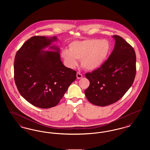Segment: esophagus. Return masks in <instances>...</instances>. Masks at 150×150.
<instances>
[{
	"mask_svg": "<svg viewBox=\"0 0 150 150\" xmlns=\"http://www.w3.org/2000/svg\"><path fill=\"white\" fill-rule=\"evenodd\" d=\"M76 77H77V79H80L83 78V75H82L81 74H80V72H77V74H76Z\"/></svg>",
	"mask_w": 150,
	"mask_h": 150,
	"instance_id": "esophagus-1",
	"label": "esophagus"
}]
</instances>
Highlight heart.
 <instances>
[{
    "instance_id": "heart-1",
    "label": "heart",
    "mask_w": 150,
    "mask_h": 150,
    "mask_svg": "<svg viewBox=\"0 0 150 150\" xmlns=\"http://www.w3.org/2000/svg\"><path fill=\"white\" fill-rule=\"evenodd\" d=\"M110 50L111 44L107 40L90 39L72 42L69 45V50H62L61 56L70 67L77 65L76 59H81L84 69L93 71L104 63Z\"/></svg>"
}]
</instances>
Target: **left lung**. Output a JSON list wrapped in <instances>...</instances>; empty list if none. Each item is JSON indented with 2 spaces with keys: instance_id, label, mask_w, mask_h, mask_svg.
Returning a JSON list of instances; mask_svg holds the SVG:
<instances>
[{
  "instance_id": "left-lung-1",
  "label": "left lung",
  "mask_w": 150,
  "mask_h": 150,
  "mask_svg": "<svg viewBox=\"0 0 150 150\" xmlns=\"http://www.w3.org/2000/svg\"><path fill=\"white\" fill-rule=\"evenodd\" d=\"M114 49L100 68L86 73L90 82L85 91L87 100L99 106L120 100L132 86L136 74V56L133 48L122 38L113 36Z\"/></svg>"
}]
</instances>
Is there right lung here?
<instances>
[{"label":"right lung","mask_w":150,"mask_h":150,"mask_svg":"<svg viewBox=\"0 0 150 150\" xmlns=\"http://www.w3.org/2000/svg\"><path fill=\"white\" fill-rule=\"evenodd\" d=\"M57 40L56 36H33L22 45L15 56L16 86L22 96L36 107L56 106L76 79V71L62 64L59 48L50 46ZM48 46L57 51L42 50Z\"/></svg>","instance_id":"add662e5"}]
</instances>
